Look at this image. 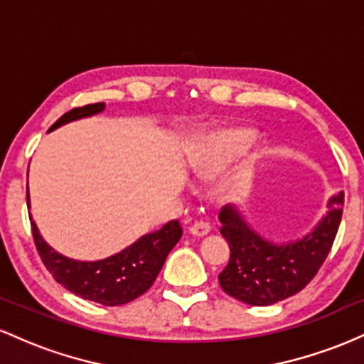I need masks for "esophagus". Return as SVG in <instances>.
<instances>
[{
    "instance_id": "obj_1",
    "label": "esophagus",
    "mask_w": 364,
    "mask_h": 364,
    "mask_svg": "<svg viewBox=\"0 0 364 364\" xmlns=\"http://www.w3.org/2000/svg\"><path fill=\"white\" fill-rule=\"evenodd\" d=\"M188 231H190V235H193L196 237H202L210 232V225H208L207 223H193L190 225V229H188Z\"/></svg>"
}]
</instances>
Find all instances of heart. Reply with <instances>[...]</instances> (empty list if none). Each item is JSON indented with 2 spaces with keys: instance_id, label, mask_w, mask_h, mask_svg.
Instances as JSON below:
<instances>
[{
  "instance_id": "1",
  "label": "heart",
  "mask_w": 364,
  "mask_h": 364,
  "mask_svg": "<svg viewBox=\"0 0 364 364\" xmlns=\"http://www.w3.org/2000/svg\"><path fill=\"white\" fill-rule=\"evenodd\" d=\"M258 133L252 127H229L212 133L203 141L191 161V171L196 178L210 179L224 173L232 162L240 161L257 144ZM252 178L240 176L229 188L231 196H243L248 191Z\"/></svg>"
}]
</instances>
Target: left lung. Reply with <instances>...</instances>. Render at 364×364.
<instances>
[{"instance_id": "left-lung-1", "label": "left lung", "mask_w": 364, "mask_h": 364, "mask_svg": "<svg viewBox=\"0 0 364 364\" xmlns=\"http://www.w3.org/2000/svg\"><path fill=\"white\" fill-rule=\"evenodd\" d=\"M344 193L328 202V210L308 235L274 243L246 223L240 208L225 205L219 214L220 235L231 248L228 267L219 274L224 292L252 306H270L299 292L315 277L336 240Z\"/></svg>"}]
</instances>
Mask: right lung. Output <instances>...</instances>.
I'll return each instance as SVG.
<instances>
[{
    "label": "right lung",
    "instance_id": "right-lung-1",
    "mask_svg": "<svg viewBox=\"0 0 364 364\" xmlns=\"http://www.w3.org/2000/svg\"><path fill=\"white\" fill-rule=\"evenodd\" d=\"M106 109V104H89L75 107L63 114L49 132L72 121L89 118ZM27 207L31 208V196L27 186ZM31 217L32 236H34L37 252L43 258L46 269L53 274L56 282L66 287L73 294L104 306H119L127 304L150 289L161 272L171 250L176 246L183 229L178 220L162 225L159 231L144 235L135 243L121 250L119 253L95 262H82L58 253L53 246L46 243L41 236L39 228Z\"/></svg>",
    "mask_w": 364,
    "mask_h": 364
}]
</instances>
